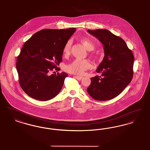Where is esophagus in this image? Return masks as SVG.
<instances>
[{
	"mask_svg": "<svg viewBox=\"0 0 150 150\" xmlns=\"http://www.w3.org/2000/svg\"><path fill=\"white\" fill-rule=\"evenodd\" d=\"M75 77L78 80H81L82 79H83V76H75Z\"/></svg>",
	"mask_w": 150,
	"mask_h": 150,
	"instance_id": "obj_1",
	"label": "esophagus"
}]
</instances>
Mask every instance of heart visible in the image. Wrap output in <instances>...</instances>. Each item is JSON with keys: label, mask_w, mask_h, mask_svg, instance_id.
Returning a JSON list of instances; mask_svg holds the SVG:
<instances>
[{"label": "heart", "mask_w": 150, "mask_h": 150, "mask_svg": "<svg viewBox=\"0 0 150 150\" xmlns=\"http://www.w3.org/2000/svg\"><path fill=\"white\" fill-rule=\"evenodd\" d=\"M80 41L88 50H93L95 48V44L89 38H82L80 39ZM71 45V40H69L65 43L63 48V53L64 55H67L70 53ZM90 67L91 64L88 60L76 59L71 64L67 65L65 67V70L73 74L81 75Z\"/></svg>", "instance_id": "1"}]
</instances>
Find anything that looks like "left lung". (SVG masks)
Instances as JSON below:
<instances>
[{"instance_id":"1","label":"left lung","mask_w":150,"mask_h":150,"mask_svg":"<svg viewBox=\"0 0 150 150\" xmlns=\"http://www.w3.org/2000/svg\"><path fill=\"white\" fill-rule=\"evenodd\" d=\"M103 45L105 56L92 78L86 91L94 100H107L117 97L130 83L134 57L125 41L106 29L87 31Z\"/></svg>"}]
</instances>
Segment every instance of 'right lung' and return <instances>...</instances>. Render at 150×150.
I'll list each match as a JSON object with an SVG mask.
<instances>
[{"instance_id": "add662e5", "label": "right lung", "mask_w": 150, "mask_h": 150, "mask_svg": "<svg viewBox=\"0 0 150 150\" xmlns=\"http://www.w3.org/2000/svg\"><path fill=\"white\" fill-rule=\"evenodd\" d=\"M75 31V28L44 29L23 45L16 69L20 85L30 97L48 100L61 91L67 74L50 75V71L53 69L57 70V65L62 60L64 45Z\"/></svg>"}]
</instances>
